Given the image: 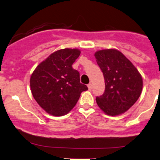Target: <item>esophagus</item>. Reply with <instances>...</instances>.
Here are the masks:
<instances>
[{
    "label": "esophagus",
    "instance_id": "esophagus-1",
    "mask_svg": "<svg viewBox=\"0 0 160 160\" xmlns=\"http://www.w3.org/2000/svg\"><path fill=\"white\" fill-rule=\"evenodd\" d=\"M87 86L88 88H89V90H92V83H89Z\"/></svg>",
    "mask_w": 160,
    "mask_h": 160
}]
</instances>
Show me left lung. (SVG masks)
I'll use <instances>...</instances> for the list:
<instances>
[{
	"label": "left lung",
	"instance_id": "8db88e82",
	"mask_svg": "<svg viewBox=\"0 0 160 160\" xmlns=\"http://www.w3.org/2000/svg\"><path fill=\"white\" fill-rule=\"evenodd\" d=\"M103 73L105 89L96 97L98 107L110 116L128 111L140 97L143 87L141 74L126 56L117 49H103L95 53Z\"/></svg>",
	"mask_w": 160,
	"mask_h": 160
}]
</instances>
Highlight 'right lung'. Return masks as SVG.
Masks as SVG:
<instances>
[{"instance_id": "obj_1", "label": "right lung", "mask_w": 160, "mask_h": 160, "mask_svg": "<svg viewBox=\"0 0 160 160\" xmlns=\"http://www.w3.org/2000/svg\"><path fill=\"white\" fill-rule=\"evenodd\" d=\"M80 54L77 49L56 51L32 74L30 86L33 96L49 114H67L76 105L82 92L88 89L80 82L79 71L72 68Z\"/></svg>"}]
</instances>
